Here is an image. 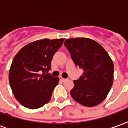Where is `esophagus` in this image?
I'll use <instances>...</instances> for the list:
<instances>
[{"label":"esophagus","instance_id":"1","mask_svg":"<svg viewBox=\"0 0 128 128\" xmlns=\"http://www.w3.org/2000/svg\"><path fill=\"white\" fill-rule=\"evenodd\" d=\"M60 79L62 81H64V80H66V78H62V77H60Z\"/></svg>","mask_w":128,"mask_h":128}]
</instances>
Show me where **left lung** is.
Instances as JSON below:
<instances>
[{
  "label": "left lung",
  "mask_w": 128,
  "mask_h": 128,
  "mask_svg": "<svg viewBox=\"0 0 128 128\" xmlns=\"http://www.w3.org/2000/svg\"><path fill=\"white\" fill-rule=\"evenodd\" d=\"M64 46L82 75L74 80L70 93L73 99L83 106L91 107L102 102L114 81V66L104 48L93 40L86 38L66 39Z\"/></svg>",
  "instance_id": "left-lung-1"
}]
</instances>
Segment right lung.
Here are the masks:
<instances>
[{
    "instance_id": "right-lung-1",
    "label": "right lung",
    "mask_w": 128,
    "mask_h": 128,
    "mask_svg": "<svg viewBox=\"0 0 128 128\" xmlns=\"http://www.w3.org/2000/svg\"><path fill=\"white\" fill-rule=\"evenodd\" d=\"M64 38L42 39L23 47L13 59L9 71L10 86L22 105L31 109L48 103L59 78L48 74L54 53Z\"/></svg>"
}]
</instances>
